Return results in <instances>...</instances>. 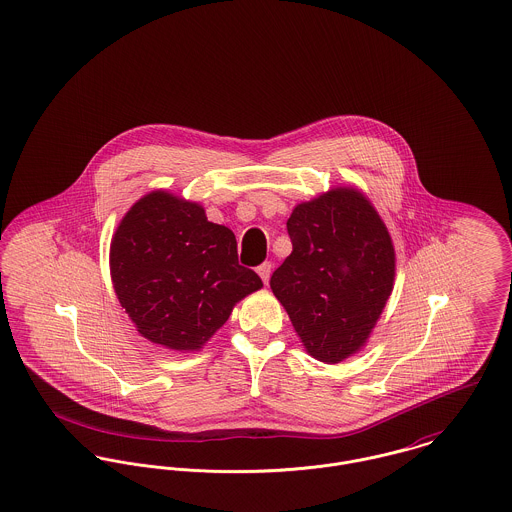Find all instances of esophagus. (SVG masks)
Returning <instances> with one entry per match:
<instances>
[{
	"mask_svg": "<svg viewBox=\"0 0 512 512\" xmlns=\"http://www.w3.org/2000/svg\"><path fill=\"white\" fill-rule=\"evenodd\" d=\"M271 271H273V265H271L269 261H265L263 265H259V267H257V273H259V276L263 278V282H265V284H267V282H269V278H271Z\"/></svg>",
	"mask_w": 512,
	"mask_h": 512,
	"instance_id": "34e87169",
	"label": "esophagus"
}]
</instances>
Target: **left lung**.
<instances>
[{
  "label": "left lung",
  "instance_id": "8db88e82",
  "mask_svg": "<svg viewBox=\"0 0 512 512\" xmlns=\"http://www.w3.org/2000/svg\"><path fill=\"white\" fill-rule=\"evenodd\" d=\"M286 230L292 253L271 276L273 294L304 349L337 364L364 347L394 290L392 237L351 187L298 204Z\"/></svg>",
  "mask_w": 512,
  "mask_h": 512
}]
</instances>
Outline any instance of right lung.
I'll return each instance as SVG.
<instances>
[{
  "label": "right lung",
  "mask_w": 512,
  "mask_h": 512,
  "mask_svg": "<svg viewBox=\"0 0 512 512\" xmlns=\"http://www.w3.org/2000/svg\"><path fill=\"white\" fill-rule=\"evenodd\" d=\"M111 276L138 333L173 351L202 349L237 302L263 286L239 265L230 228L208 222L197 202L165 191L140 198L120 220Z\"/></svg>",
  "instance_id": "obj_1"
}]
</instances>
